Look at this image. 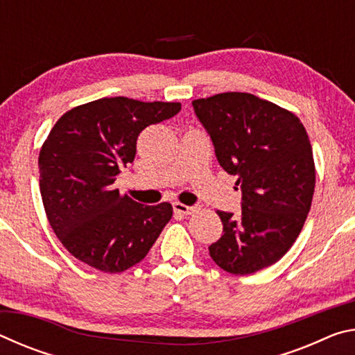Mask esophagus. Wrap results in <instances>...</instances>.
<instances>
[{
	"mask_svg": "<svg viewBox=\"0 0 355 355\" xmlns=\"http://www.w3.org/2000/svg\"><path fill=\"white\" fill-rule=\"evenodd\" d=\"M173 211L178 214H191L192 211H194V207L184 205V203H182V202H175L173 203Z\"/></svg>",
	"mask_w": 355,
	"mask_h": 355,
	"instance_id": "34e87169",
	"label": "esophagus"
}]
</instances>
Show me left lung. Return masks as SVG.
Returning <instances> with one entry per match:
<instances>
[{
	"label": "left lung",
	"mask_w": 355,
	"mask_h": 355,
	"mask_svg": "<svg viewBox=\"0 0 355 355\" xmlns=\"http://www.w3.org/2000/svg\"><path fill=\"white\" fill-rule=\"evenodd\" d=\"M216 158L241 186V214L216 211L224 235L209 257L248 275L279 261L296 241L315 192V161L302 122L291 111L245 92L192 101Z\"/></svg>",
	"instance_id": "1"
}]
</instances>
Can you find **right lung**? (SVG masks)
Wrapping results in <instances>:
<instances>
[{"label": "right lung", "mask_w": 355, "mask_h": 355, "mask_svg": "<svg viewBox=\"0 0 355 355\" xmlns=\"http://www.w3.org/2000/svg\"><path fill=\"white\" fill-rule=\"evenodd\" d=\"M182 103L112 97L61 116L39 153L48 222L78 260L101 272H123L144 260L172 218V205H142L114 189L133 163L144 128L171 119Z\"/></svg>", "instance_id": "right-lung-1"}]
</instances>
